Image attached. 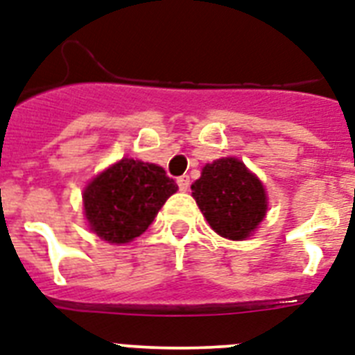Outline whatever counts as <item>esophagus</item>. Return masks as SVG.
I'll list each match as a JSON object with an SVG mask.
<instances>
[{"instance_id": "34e87169", "label": "esophagus", "mask_w": 355, "mask_h": 355, "mask_svg": "<svg viewBox=\"0 0 355 355\" xmlns=\"http://www.w3.org/2000/svg\"><path fill=\"white\" fill-rule=\"evenodd\" d=\"M177 184H178V189H180V191H187V189H189V177H187V175L178 177Z\"/></svg>"}]
</instances>
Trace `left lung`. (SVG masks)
I'll return each instance as SVG.
<instances>
[{
    "label": "left lung",
    "instance_id": "8db88e82",
    "mask_svg": "<svg viewBox=\"0 0 355 355\" xmlns=\"http://www.w3.org/2000/svg\"><path fill=\"white\" fill-rule=\"evenodd\" d=\"M191 195L209 226L230 241L250 237L268 209L262 182L235 157L206 164Z\"/></svg>",
    "mask_w": 355,
    "mask_h": 355
}]
</instances>
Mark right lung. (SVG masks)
<instances>
[{"mask_svg":"<svg viewBox=\"0 0 355 355\" xmlns=\"http://www.w3.org/2000/svg\"><path fill=\"white\" fill-rule=\"evenodd\" d=\"M177 189L175 180L157 164L122 158L83 189L85 218L103 241L131 243L148 230Z\"/></svg>","mask_w":355,"mask_h":355,"instance_id":"obj_1","label":"right lung"}]
</instances>
